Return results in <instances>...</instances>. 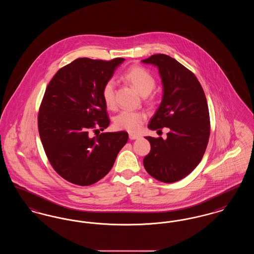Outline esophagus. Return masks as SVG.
Listing matches in <instances>:
<instances>
[{
    "label": "esophagus",
    "instance_id": "esophagus-1",
    "mask_svg": "<svg viewBox=\"0 0 254 254\" xmlns=\"http://www.w3.org/2000/svg\"><path fill=\"white\" fill-rule=\"evenodd\" d=\"M128 137H129V139H130V140H136V139H138V138H139L140 136H139V135H137V134H133V133H129Z\"/></svg>",
    "mask_w": 254,
    "mask_h": 254
}]
</instances>
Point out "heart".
Returning <instances> with one entry per match:
<instances>
[{
	"label": "heart",
	"mask_w": 254,
	"mask_h": 254,
	"mask_svg": "<svg viewBox=\"0 0 254 254\" xmlns=\"http://www.w3.org/2000/svg\"><path fill=\"white\" fill-rule=\"evenodd\" d=\"M122 79L133 86L140 94L147 95L155 87L156 81L153 75L144 67L132 65L127 68L122 75ZM102 97L105 105L110 110L117 108L115 99V83L113 80H109L105 83L102 89ZM153 101L154 96L148 98ZM146 120V114L141 110H124L114 119V126L121 130L128 132H136L140 129L144 122Z\"/></svg>",
	"instance_id": "obj_1"
}]
</instances>
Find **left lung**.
Segmentation results:
<instances>
[{
  "instance_id": "obj_1",
  "label": "left lung",
  "mask_w": 254,
  "mask_h": 254,
  "mask_svg": "<svg viewBox=\"0 0 254 254\" xmlns=\"http://www.w3.org/2000/svg\"><path fill=\"white\" fill-rule=\"evenodd\" d=\"M143 63L157 65L164 86L162 103L148 128L169 129L165 140L145 137L151 147L144 167L156 180L174 183L188 176L205 154L210 134L206 98L194 73L175 59L154 54Z\"/></svg>"
}]
</instances>
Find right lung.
I'll return each instance as SVG.
<instances>
[{"label": "right lung", "mask_w": 254, "mask_h": 254, "mask_svg": "<svg viewBox=\"0 0 254 254\" xmlns=\"http://www.w3.org/2000/svg\"><path fill=\"white\" fill-rule=\"evenodd\" d=\"M125 61L78 58L53 76L38 113V129L47 157L64 180L90 186L105 177L122 147L126 131L99 134L109 126L102 89ZM98 132L95 137L91 132Z\"/></svg>", "instance_id": "right-lung-1"}]
</instances>
